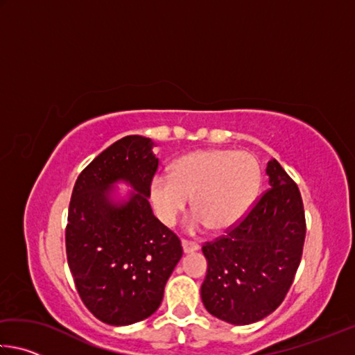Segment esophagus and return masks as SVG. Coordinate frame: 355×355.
<instances>
[{"mask_svg": "<svg viewBox=\"0 0 355 355\" xmlns=\"http://www.w3.org/2000/svg\"><path fill=\"white\" fill-rule=\"evenodd\" d=\"M182 248H183L184 254H191V252L199 250V244L192 243V241H188V239H183V241H182Z\"/></svg>", "mask_w": 355, "mask_h": 355, "instance_id": "esophagus-1", "label": "esophagus"}]
</instances>
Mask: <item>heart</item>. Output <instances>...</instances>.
Wrapping results in <instances>:
<instances>
[{"label": "heart", "mask_w": 355, "mask_h": 355, "mask_svg": "<svg viewBox=\"0 0 355 355\" xmlns=\"http://www.w3.org/2000/svg\"><path fill=\"white\" fill-rule=\"evenodd\" d=\"M261 184V171L254 156L236 150H200L178 158L172 175L161 173L150 183L156 214L171 225L188 207L197 211L188 220L189 232L208 225L228 230L254 205Z\"/></svg>", "instance_id": "heart-1"}]
</instances>
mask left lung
Returning <instances> with one entry per match:
<instances>
[{"instance_id": "8db88e82", "label": "left lung", "mask_w": 355, "mask_h": 355, "mask_svg": "<svg viewBox=\"0 0 355 355\" xmlns=\"http://www.w3.org/2000/svg\"><path fill=\"white\" fill-rule=\"evenodd\" d=\"M269 188L227 235L202 248L208 261L202 302L219 320L245 326L279 307L302 257L305 214L297 184L277 161L266 166Z\"/></svg>"}]
</instances>
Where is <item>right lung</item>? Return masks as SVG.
I'll use <instances>...</instances> for the list:
<instances>
[{"mask_svg":"<svg viewBox=\"0 0 355 355\" xmlns=\"http://www.w3.org/2000/svg\"><path fill=\"white\" fill-rule=\"evenodd\" d=\"M155 142L125 136L103 150L71 192L65 249L70 272L91 313L111 326L153 315L183 255L175 233L155 218L150 183L158 169ZM133 191L116 199L117 182Z\"/></svg>","mask_w":355,"mask_h":355,"instance_id":"add662e5","label":"right lung"}]
</instances>
